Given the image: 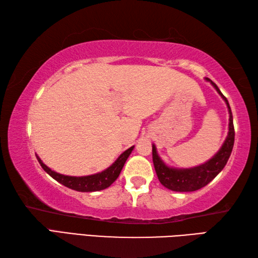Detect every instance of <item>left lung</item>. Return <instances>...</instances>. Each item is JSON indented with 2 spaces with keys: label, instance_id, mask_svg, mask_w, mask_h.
<instances>
[{
  "label": "left lung",
  "instance_id": "left-lung-1",
  "mask_svg": "<svg viewBox=\"0 0 258 258\" xmlns=\"http://www.w3.org/2000/svg\"><path fill=\"white\" fill-rule=\"evenodd\" d=\"M212 84L227 104L229 112L228 136L220 152H218L212 160L206 162L205 164H203V165L188 169H175L167 167L165 164L162 162L161 158L158 157L155 146L153 145V163H154L156 175L158 179H160L161 184L171 190L193 191L204 187V186L212 182V180L217 176V174L226 165L228 158L231 156L235 140V130L233 124V115L231 111V106H229L227 98L222 94V92L218 89L217 85L214 83V82H212Z\"/></svg>",
  "mask_w": 258,
  "mask_h": 258
}]
</instances>
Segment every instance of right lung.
Listing matches in <instances>:
<instances>
[{"label":"right lung","instance_id":"right-lung-1","mask_svg":"<svg viewBox=\"0 0 258 258\" xmlns=\"http://www.w3.org/2000/svg\"><path fill=\"white\" fill-rule=\"evenodd\" d=\"M133 149L134 146L130 147L128 150H126L123 154H120L117 160L113 163V165L109 166L107 169L103 171L102 173H97L94 175H90V176H82V177L67 176V175L58 174L56 172L52 171L51 168H48L45 164L41 161L40 157L36 156V158L38 163L41 164L42 168L44 169L50 176H52L54 179L57 180L58 183L67 186V187L72 188L74 190H79V191H96V190L107 188L108 186H111L115 180H116L120 171H122L126 160H127V157L130 156L131 153H132Z\"/></svg>","mask_w":258,"mask_h":258}]
</instances>
